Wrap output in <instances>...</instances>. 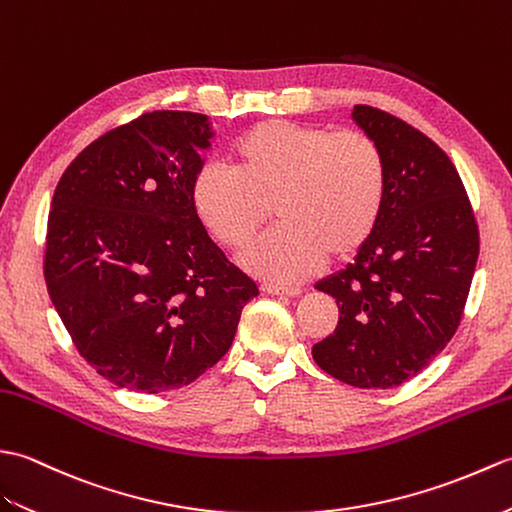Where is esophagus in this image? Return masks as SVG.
I'll list each match as a JSON object with an SVG mask.
<instances>
[{
    "mask_svg": "<svg viewBox=\"0 0 512 512\" xmlns=\"http://www.w3.org/2000/svg\"><path fill=\"white\" fill-rule=\"evenodd\" d=\"M260 289L269 295H289V298H295V295L302 293V289L298 287H278V285H263Z\"/></svg>",
    "mask_w": 512,
    "mask_h": 512,
    "instance_id": "obj_1",
    "label": "esophagus"
}]
</instances>
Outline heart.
<instances>
[{
  "mask_svg": "<svg viewBox=\"0 0 512 512\" xmlns=\"http://www.w3.org/2000/svg\"><path fill=\"white\" fill-rule=\"evenodd\" d=\"M230 166H201L190 199L201 223L232 249L252 243L276 210L280 225L243 254L260 278H309L326 254H357L377 230L388 168L366 133L267 120L238 135Z\"/></svg>",
  "mask_w": 512,
  "mask_h": 512,
  "instance_id": "1",
  "label": "heart"
}]
</instances>
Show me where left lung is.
I'll use <instances>...</instances> for the list:
<instances>
[{
	"mask_svg": "<svg viewBox=\"0 0 512 512\" xmlns=\"http://www.w3.org/2000/svg\"><path fill=\"white\" fill-rule=\"evenodd\" d=\"M352 120L379 144L388 190L377 230L355 263L320 280L339 322L313 346L317 366L355 388L388 390L429 366L456 333L467 304L480 232L447 153L381 109Z\"/></svg>",
	"mask_w": 512,
	"mask_h": 512,
	"instance_id": "obj_1",
	"label": "left lung"
}]
</instances>
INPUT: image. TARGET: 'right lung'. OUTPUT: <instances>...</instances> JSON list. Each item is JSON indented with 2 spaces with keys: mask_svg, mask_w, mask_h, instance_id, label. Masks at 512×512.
Listing matches in <instances>:
<instances>
[{
  "mask_svg": "<svg viewBox=\"0 0 512 512\" xmlns=\"http://www.w3.org/2000/svg\"><path fill=\"white\" fill-rule=\"evenodd\" d=\"M210 138L203 113H144L78 153L54 190L45 285L78 352L118 388L192 383L258 295L192 206Z\"/></svg>",
  "mask_w": 512,
  "mask_h": 512,
  "instance_id": "obj_1",
  "label": "right lung"
}]
</instances>
